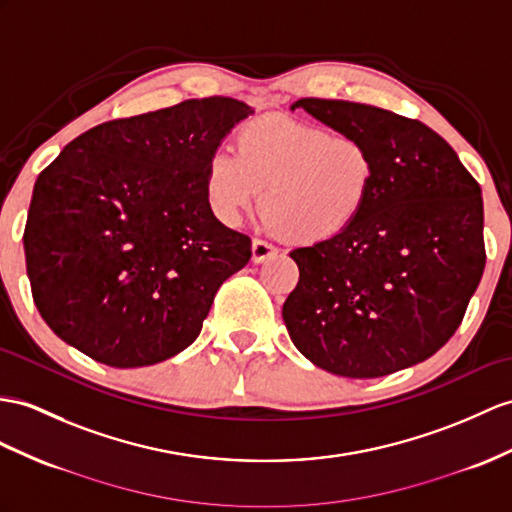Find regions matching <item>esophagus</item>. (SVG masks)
<instances>
[{
    "label": "esophagus",
    "instance_id": "1",
    "mask_svg": "<svg viewBox=\"0 0 512 512\" xmlns=\"http://www.w3.org/2000/svg\"><path fill=\"white\" fill-rule=\"evenodd\" d=\"M276 254H278V249L273 247L271 243H267V241H260V239H254V241H252V260H254L256 265L265 263L267 258L276 256Z\"/></svg>",
    "mask_w": 512,
    "mask_h": 512
}]
</instances>
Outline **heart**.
<instances>
[{"instance_id": "heart-1", "label": "heart", "mask_w": 512, "mask_h": 512, "mask_svg": "<svg viewBox=\"0 0 512 512\" xmlns=\"http://www.w3.org/2000/svg\"><path fill=\"white\" fill-rule=\"evenodd\" d=\"M376 178V156L360 136L289 117H260L241 128L236 154L219 149L210 156L204 193L210 213L236 226L263 189L265 226L317 243L352 226Z\"/></svg>"}]
</instances>
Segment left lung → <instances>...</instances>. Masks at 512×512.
<instances>
[{"mask_svg":"<svg viewBox=\"0 0 512 512\" xmlns=\"http://www.w3.org/2000/svg\"><path fill=\"white\" fill-rule=\"evenodd\" d=\"M297 108L365 139L378 178L350 228L291 252L299 282L282 306L291 341L343 378L423 363L450 341L482 278L480 184L421 121L345 99L304 97Z\"/></svg>","mask_w":512,"mask_h":512,"instance_id":"obj_1","label":"left lung"}]
</instances>
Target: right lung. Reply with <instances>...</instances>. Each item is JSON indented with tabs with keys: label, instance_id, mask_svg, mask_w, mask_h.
I'll list each match as a JSON object with an SVG mask.
<instances>
[{
	"label": "right lung",
	"instance_id": "1",
	"mask_svg": "<svg viewBox=\"0 0 512 512\" xmlns=\"http://www.w3.org/2000/svg\"><path fill=\"white\" fill-rule=\"evenodd\" d=\"M254 108L206 97L102 123L36 178L26 247L34 304L67 345L117 369L186 350L252 258L210 213L204 176Z\"/></svg>",
	"mask_w": 512,
	"mask_h": 512
}]
</instances>
